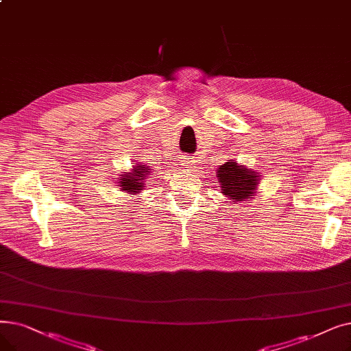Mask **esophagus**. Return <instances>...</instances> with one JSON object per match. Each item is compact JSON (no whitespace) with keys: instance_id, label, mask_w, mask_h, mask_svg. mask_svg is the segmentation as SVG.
<instances>
[{"instance_id":"esophagus-1","label":"esophagus","mask_w":351,"mask_h":351,"mask_svg":"<svg viewBox=\"0 0 351 351\" xmlns=\"http://www.w3.org/2000/svg\"><path fill=\"white\" fill-rule=\"evenodd\" d=\"M195 159L192 158V156H186V158H184V165L186 166V167H195L193 165H195Z\"/></svg>"}]
</instances>
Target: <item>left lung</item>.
<instances>
[{
    "label": "left lung",
    "mask_w": 351,
    "mask_h": 351,
    "mask_svg": "<svg viewBox=\"0 0 351 351\" xmlns=\"http://www.w3.org/2000/svg\"><path fill=\"white\" fill-rule=\"evenodd\" d=\"M217 178L221 185V192L235 201L250 199L248 196H254L260 176L255 172L245 169L243 166H238L237 162H225L217 171Z\"/></svg>",
    "instance_id": "left-lung-1"
}]
</instances>
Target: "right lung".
<instances>
[{
  "label": "right lung",
  "mask_w": 351,
  "mask_h": 351,
  "mask_svg": "<svg viewBox=\"0 0 351 351\" xmlns=\"http://www.w3.org/2000/svg\"><path fill=\"white\" fill-rule=\"evenodd\" d=\"M149 171L150 169H147L145 165H141L138 167H134L133 172L126 173V175H120L121 179L119 184L121 186V191H126L129 193L141 192L143 188V180L146 179V175L149 173Z\"/></svg>",
  "instance_id": "obj_1"
}]
</instances>
